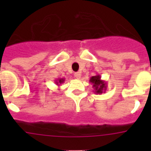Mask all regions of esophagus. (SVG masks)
Here are the masks:
<instances>
[{"instance_id":"esophagus-1","label":"esophagus","mask_w":151,"mask_h":151,"mask_svg":"<svg viewBox=\"0 0 151 151\" xmlns=\"http://www.w3.org/2000/svg\"><path fill=\"white\" fill-rule=\"evenodd\" d=\"M74 76H75V78H77V79H79V78H81V73H75Z\"/></svg>"}]
</instances>
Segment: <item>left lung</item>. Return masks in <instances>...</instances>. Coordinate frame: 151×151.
Wrapping results in <instances>:
<instances>
[{"label": "left lung", "instance_id": "obj_1", "mask_svg": "<svg viewBox=\"0 0 151 151\" xmlns=\"http://www.w3.org/2000/svg\"><path fill=\"white\" fill-rule=\"evenodd\" d=\"M89 82L92 84V86L94 88V92L95 94H102L105 93L106 90V82L104 80L101 79V77L100 75L94 76L91 77Z\"/></svg>", "mask_w": 151, "mask_h": 151}]
</instances>
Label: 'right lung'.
Instances as JSON below:
<instances>
[{"label": "right lung", "instance_id": "right-lung-1", "mask_svg": "<svg viewBox=\"0 0 151 151\" xmlns=\"http://www.w3.org/2000/svg\"><path fill=\"white\" fill-rule=\"evenodd\" d=\"M64 81H65V79H64V78H57V79L56 80L55 83H56V85H58V87H59L61 84L63 83Z\"/></svg>", "mask_w": 151, "mask_h": 151}]
</instances>
